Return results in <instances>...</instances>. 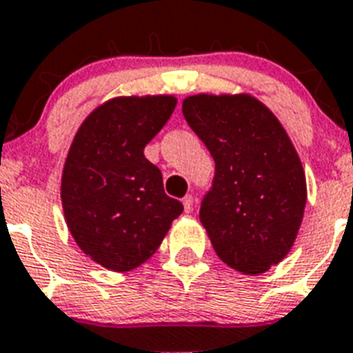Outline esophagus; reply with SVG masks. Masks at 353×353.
Listing matches in <instances>:
<instances>
[{"label": "esophagus", "instance_id": "34e87169", "mask_svg": "<svg viewBox=\"0 0 353 353\" xmlns=\"http://www.w3.org/2000/svg\"><path fill=\"white\" fill-rule=\"evenodd\" d=\"M183 206H185L186 214H188V212H192V208H194V197L192 196L183 197Z\"/></svg>", "mask_w": 353, "mask_h": 353}]
</instances>
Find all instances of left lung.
<instances>
[{"label":"left lung","mask_w":353,"mask_h":353,"mask_svg":"<svg viewBox=\"0 0 353 353\" xmlns=\"http://www.w3.org/2000/svg\"><path fill=\"white\" fill-rule=\"evenodd\" d=\"M183 116L210 150L216 176L199 219L223 263L259 276L296 243L306 177L274 112L250 94H196Z\"/></svg>","instance_id":"1"}]
</instances>
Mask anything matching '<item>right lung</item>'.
<instances>
[{"instance_id":"add662e5","label":"right lung","mask_w":353,"mask_h":353,"mask_svg":"<svg viewBox=\"0 0 353 353\" xmlns=\"http://www.w3.org/2000/svg\"><path fill=\"white\" fill-rule=\"evenodd\" d=\"M174 96H119L77 128L61 176L65 221L97 265L128 272L150 259L183 205L143 150L176 108Z\"/></svg>"}]
</instances>
